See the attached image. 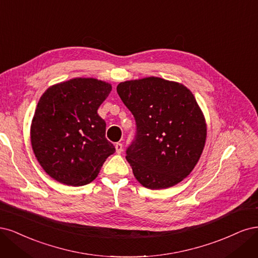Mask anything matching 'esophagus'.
<instances>
[{"label":"esophagus","mask_w":258,"mask_h":258,"mask_svg":"<svg viewBox=\"0 0 258 258\" xmlns=\"http://www.w3.org/2000/svg\"><path fill=\"white\" fill-rule=\"evenodd\" d=\"M115 151H117V153H119V154L123 151V145L121 143L115 144Z\"/></svg>","instance_id":"1"}]
</instances>
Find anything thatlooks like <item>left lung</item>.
I'll return each mask as SVG.
<instances>
[{
    "mask_svg": "<svg viewBox=\"0 0 258 258\" xmlns=\"http://www.w3.org/2000/svg\"><path fill=\"white\" fill-rule=\"evenodd\" d=\"M117 92L136 121L126 160L139 183L160 189L186 178L207 137L204 114L183 85L159 77L124 81Z\"/></svg>",
    "mask_w": 258,
    "mask_h": 258,
    "instance_id": "left-lung-1",
    "label": "left lung"
}]
</instances>
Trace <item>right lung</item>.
Segmentation results:
<instances>
[{
  "instance_id": "1",
  "label": "right lung",
  "mask_w": 258,
  "mask_h": 258,
  "mask_svg": "<svg viewBox=\"0 0 258 258\" xmlns=\"http://www.w3.org/2000/svg\"><path fill=\"white\" fill-rule=\"evenodd\" d=\"M111 85L74 78L48 88L31 125L33 151L43 169L60 183L92 182L114 146L105 137L106 122L97 113Z\"/></svg>"
}]
</instances>
